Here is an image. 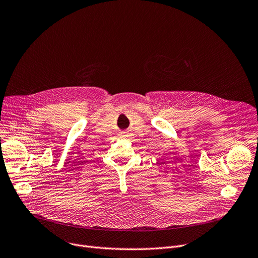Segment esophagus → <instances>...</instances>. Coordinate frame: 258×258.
Here are the masks:
<instances>
[{
  "mask_svg": "<svg viewBox=\"0 0 258 258\" xmlns=\"http://www.w3.org/2000/svg\"><path fill=\"white\" fill-rule=\"evenodd\" d=\"M120 137H122V138H126V137H128L127 132H120Z\"/></svg>",
  "mask_w": 258,
  "mask_h": 258,
  "instance_id": "obj_1",
  "label": "esophagus"
}]
</instances>
